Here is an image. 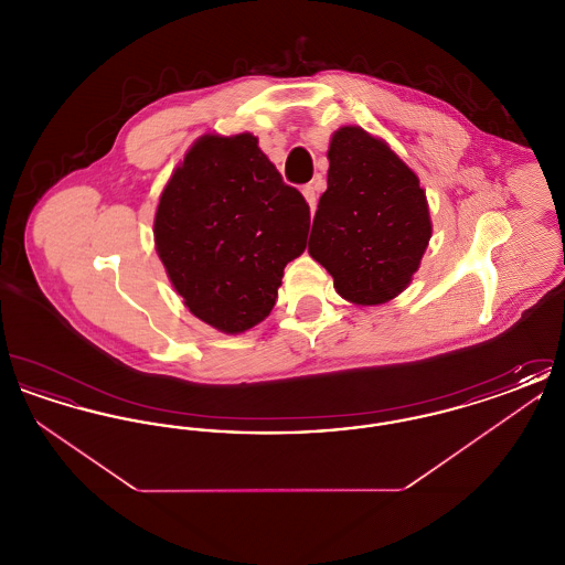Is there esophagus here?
I'll list each match as a JSON object with an SVG mask.
<instances>
[{
  "label": "esophagus",
  "mask_w": 565,
  "mask_h": 565,
  "mask_svg": "<svg viewBox=\"0 0 565 565\" xmlns=\"http://www.w3.org/2000/svg\"><path fill=\"white\" fill-rule=\"evenodd\" d=\"M322 189L323 184L320 178H316L311 184H307V186L302 189V194H305V199H307V203H309V207H311V214L316 212V205H318V194H320V190Z\"/></svg>",
  "instance_id": "obj_1"
}]
</instances>
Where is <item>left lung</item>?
Masks as SVG:
<instances>
[{"label":"left lung","mask_w":565,"mask_h":565,"mask_svg":"<svg viewBox=\"0 0 565 565\" xmlns=\"http://www.w3.org/2000/svg\"><path fill=\"white\" fill-rule=\"evenodd\" d=\"M328 161L309 254L345 300L383 305L411 284L430 242L426 192L383 139L360 127L332 135Z\"/></svg>","instance_id":"left-lung-1"}]
</instances>
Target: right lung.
Here are the masks:
<instances>
[{"label":"right lung","instance_id":"1","mask_svg":"<svg viewBox=\"0 0 565 565\" xmlns=\"http://www.w3.org/2000/svg\"><path fill=\"white\" fill-rule=\"evenodd\" d=\"M309 224L305 196L254 135H203L162 190L154 242L190 313L239 334L269 316Z\"/></svg>","mask_w":565,"mask_h":565}]
</instances>
